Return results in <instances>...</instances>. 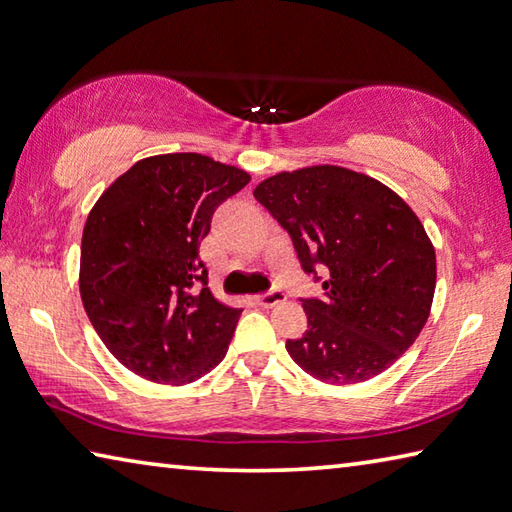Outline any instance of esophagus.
I'll list each match as a JSON object with an SVG mask.
<instances>
[{
	"label": "esophagus",
	"mask_w": 512,
	"mask_h": 512,
	"mask_svg": "<svg viewBox=\"0 0 512 512\" xmlns=\"http://www.w3.org/2000/svg\"><path fill=\"white\" fill-rule=\"evenodd\" d=\"M256 301H258V305H263V307H274V305L285 301V292H283V289H278V287H272V289H267V292L258 294Z\"/></svg>",
	"instance_id": "34e87169"
}]
</instances>
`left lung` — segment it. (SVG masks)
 <instances>
[{"label":"left lung","instance_id":"left-lung-1","mask_svg":"<svg viewBox=\"0 0 512 512\" xmlns=\"http://www.w3.org/2000/svg\"><path fill=\"white\" fill-rule=\"evenodd\" d=\"M254 198L323 283L321 298H301L307 330L285 345L294 363L339 385L388 370L417 341L435 296V247L414 211L379 180L330 165L276 173Z\"/></svg>","mask_w":512,"mask_h":512}]
</instances>
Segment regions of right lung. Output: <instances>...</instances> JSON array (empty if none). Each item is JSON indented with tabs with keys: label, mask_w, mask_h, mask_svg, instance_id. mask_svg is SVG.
<instances>
[{
	"label": "right lung",
	"mask_w": 512,
	"mask_h": 512,
	"mask_svg": "<svg viewBox=\"0 0 512 512\" xmlns=\"http://www.w3.org/2000/svg\"><path fill=\"white\" fill-rule=\"evenodd\" d=\"M249 182L200 153L136 162L86 218L80 294L124 368L185 385L225 359L243 310L220 303L198 256L214 211Z\"/></svg>",
	"instance_id": "add662e5"
}]
</instances>
